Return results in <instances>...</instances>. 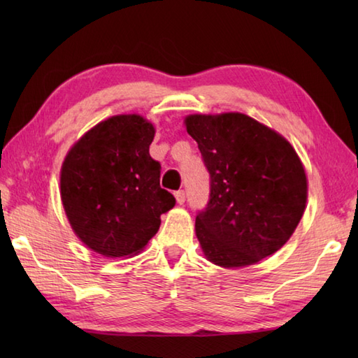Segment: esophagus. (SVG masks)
Segmentation results:
<instances>
[{
    "mask_svg": "<svg viewBox=\"0 0 358 358\" xmlns=\"http://www.w3.org/2000/svg\"><path fill=\"white\" fill-rule=\"evenodd\" d=\"M175 199H177V203L178 204H183L186 201V194L185 191H177L175 192Z\"/></svg>",
    "mask_w": 358,
    "mask_h": 358,
    "instance_id": "obj_1",
    "label": "esophagus"
}]
</instances>
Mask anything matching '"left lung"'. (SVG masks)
I'll return each instance as SVG.
<instances>
[{
	"instance_id": "1",
	"label": "left lung",
	"mask_w": 358,
	"mask_h": 358,
	"mask_svg": "<svg viewBox=\"0 0 358 358\" xmlns=\"http://www.w3.org/2000/svg\"><path fill=\"white\" fill-rule=\"evenodd\" d=\"M210 177L195 232L208 260L223 268L260 262L285 245L306 206V173L294 148L243 113L189 115Z\"/></svg>"
}]
</instances>
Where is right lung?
Wrapping results in <instances>:
<instances>
[{
    "instance_id": "1",
    "label": "right lung",
    "mask_w": 358,
    "mask_h": 358,
    "mask_svg": "<svg viewBox=\"0 0 358 358\" xmlns=\"http://www.w3.org/2000/svg\"><path fill=\"white\" fill-rule=\"evenodd\" d=\"M155 129L140 115L101 121L67 154L62 200L72 229L95 252H140L158 232L175 196L159 186L162 164L149 154Z\"/></svg>"
}]
</instances>
